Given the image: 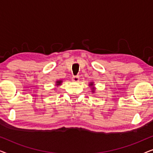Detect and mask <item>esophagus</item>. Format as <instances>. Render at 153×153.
I'll use <instances>...</instances> for the list:
<instances>
[{"label":"esophagus","mask_w":153,"mask_h":153,"mask_svg":"<svg viewBox=\"0 0 153 153\" xmlns=\"http://www.w3.org/2000/svg\"><path fill=\"white\" fill-rule=\"evenodd\" d=\"M72 80L73 82L78 83L79 81V76H72Z\"/></svg>","instance_id":"obj_1"}]
</instances>
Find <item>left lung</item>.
Listing matches in <instances>:
<instances>
[{"mask_svg": "<svg viewBox=\"0 0 153 153\" xmlns=\"http://www.w3.org/2000/svg\"><path fill=\"white\" fill-rule=\"evenodd\" d=\"M89 86L91 88V92L93 93H95V84H94V82H90L89 83Z\"/></svg>", "mask_w": 153, "mask_h": 153, "instance_id": "1", "label": "left lung"}]
</instances>
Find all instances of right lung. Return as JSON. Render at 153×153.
<instances>
[{
    "label": "right lung",
    "mask_w": 153,
    "mask_h": 153,
    "mask_svg": "<svg viewBox=\"0 0 153 153\" xmlns=\"http://www.w3.org/2000/svg\"><path fill=\"white\" fill-rule=\"evenodd\" d=\"M62 83V80H58L56 81V86L58 87L59 86V85H61V83Z\"/></svg>",
    "instance_id": "add662e5"
}]
</instances>
